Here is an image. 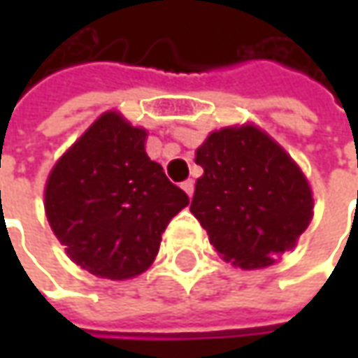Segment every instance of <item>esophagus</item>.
I'll return each instance as SVG.
<instances>
[{
	"mask_svg": "<svg viewBox=\"0 0 358 358\" xmlns=\"http://www.w3.org/2000/svg\"><path fill=\"white\" fill-rule=\"evenodd\" d=\"M181 189L185 191L189 197H193V191H195V183H193V179H187V181H183V183H181Z\"/></svg>",
	"mask_w": 358,
	"mask_h": 358,
	"instance_id": "obj_1",
	"label": "esophagus"
}]
</instances>
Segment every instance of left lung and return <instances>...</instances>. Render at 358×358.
<instances>
[{
	"mask_svg": "<svg viewBox=\"0 0 358 358\" xmlns=\"http://www.w3.org/2000/svg\"><path fill=\"white\" fill-rule=\"evenodd\" d=\"M203 175L191 213L223 261L275 265L313 219V189L296 161L255 123L211 131L195 151Z\"/></svg>",
	"mask_w": 358,
	"mask_h": 358,
	"instance_id": "8db88e82",
	"label": "left lung"
}]
</instances>
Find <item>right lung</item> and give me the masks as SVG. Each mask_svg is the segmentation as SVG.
I'll use <instances>...</instances> for the list:
<instances>
[{"mask_svg": "<svg viewBox=\"0 0 358 358\" xmlns=\"http://www.w3.org/2000/svg\"><path fill=\"white\" fill-rule=\"evenodd\" d=\"M147 129L115 109L91 123L49 171L43 207L67 257L127 281L151 267L169 221L189 205L145 151Z\"/></svg>", "mask_w": 358, "mask_h": 358, "instance_id": "right-lung-1", "label": "right lung"}]
</instances>
